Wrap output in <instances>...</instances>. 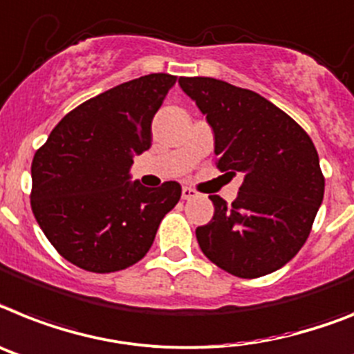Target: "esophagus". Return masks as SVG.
<instances>
[{
	"label": "esophagus",
	"instance_id": "1",
	"mask_svg": "<svg viewBox=\"0 0 354 354\" xmlns=\"http://www.w3.org/2000/svg\"><path fill=\"white\" fill-rule=\"evenodd\" d=\"M196 196H198V192H196L194 189H191V187H183L182 189L183 200H192V198H196Z\"/></svg>",
	"mask_w": 354,
	"mask_h": 354
}]
</instances>
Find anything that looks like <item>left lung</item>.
Here are the masks:
<instances>
[{"label":"left lung","instance_id":"left-lung-1","mask_svg":"<svg viewBox=\"0 0 354 354\" xmlns=\"http://www.w3.org/2000/svg\"><path fill=\"white\" fill-rule=\"evenodd\" d=\"M178 82L207 115L219 171L245 176L232 205L210 196L212 219L196 228L201 252L241 279L283 268L310 236L324 198L313 142L290 115L255 91L210 77Z\"/></svg>","mask_w":354,"mask_h":354}]
</instances>
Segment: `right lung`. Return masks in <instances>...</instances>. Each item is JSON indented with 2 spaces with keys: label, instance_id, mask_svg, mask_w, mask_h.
I'll use <instances>...</instances> for the list:
<instances>
[{
  "label": "right lung",
  "instance_id": "right-lung-1",
  "mask_svg": "<svg viewBox=\"0 0 354 354\" xmlns=\"http://www.w3.org/2000/svg\"><path fill=\"white\" fill-rule=\"evenodd\" d=\"M176 82L151 73L77 106L32 162L30 205L53 248L95 273L138 263L182 187L147 189L129 180L133 156L151 147V122Z\"/></svg>",
  "mask_w": 354,
  "mask_h": 354
}]
</instances>
